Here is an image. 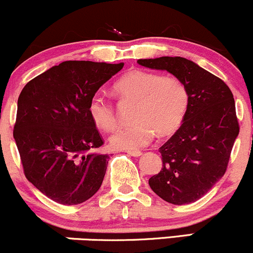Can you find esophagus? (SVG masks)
<instances>
[{
    "label": "esophagus",
    "instance_id": "obj_1",
    "mask_svg": "<svg viewBox=\"0 0 253 253\" xmlns=\"http://www.w3.org/2000/svg\"><path fill=\"white\" fill-rule=\"evenodd\" d=\"M126 153L129 155H131V157H135V158H138L142 155V152H140V150H126Z\"/></svg>",
    "mask_w": 253,
    "mask_h": 253
}]
</instances>
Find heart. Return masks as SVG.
I'll return each mask as SVG.
<instances>
[{
    "instance_id": "1",
    "label": "heart",
    "mask_w": 253,
    "mask_h": 253,
    "mask_svg": "<svg viewBox=\"0 0 253 253\" xmlns=\"http://www.w3.org/2000/svg\"><path fill=\"white\" fill-rule=\"evenodd\" d=\"M116 94L124 101H134V124L119 127L110 138L113 148L137 150L159 136L171 135L179 129L190 104L186 84L175 76L134 69L113 84ZM90 121L98 129L111 131L117 126L115 107L106 96L96 93L88 104Z\"/></svg>"
}]
</instances>
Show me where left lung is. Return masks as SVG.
Returning <instances> with one entry per match:
<instances>
[{"label":"left lung","instance_id":"8db88e82","mask_svg":"<svg viewBox=\"0 0 253 253\" xmlns=\"http://www.w3.org/2000/svg\"><path fill=\"white\" fill-rule=\"evenodd\" d=\"M138 64L166 70L186 84L190 104L179 129L159 148L163 169L149 186L166 202L200 200L225 174L239 124L231 89L221 79L184 57L138 59Z\"/></svg>","mask_w":253,"mask_h":253}]
</instances>
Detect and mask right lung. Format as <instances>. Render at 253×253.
Masks as SVG:
<instances>
[{"label":"right lung","instance_id":"1","mask_svg":"<svg viewBox=\"0 0 253 253\" xmlns=\"http://www.w3.org/2000/svg\"><path fill=\"white\" fill-rule=\"evenodd\" d=\"M124 63L65 61L20 93L14 140L28 181L55 202L80 204L100 189L109 155L88 104Z\"/></svg>","mask_w":253,"mask_h":253}]
</instances>
